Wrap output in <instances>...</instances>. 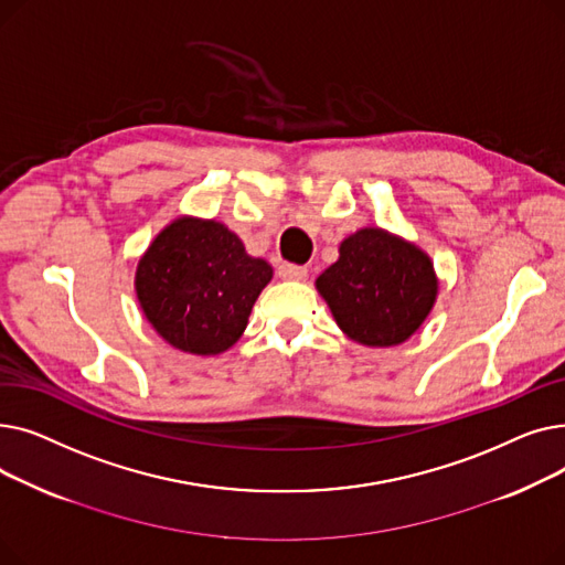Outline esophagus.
Returning <instances> with one entry per match:
<instances>
[{"label":"esophagus","instance_id":"1","mask_svg":"<svg viewBox=\"0 0 565 565\" xmlns=\"http://www.w3.org/2000/svg\"><path fill=\"white\" fill-rule=\"evenodd\" d=\"M277 273H279V277L281 279H290V281H300V279H305L307 277V267L305 265H290V263H281L279 267H277Z\"/></svg>","mask_w":565,"mask_h":565}]
</instances>
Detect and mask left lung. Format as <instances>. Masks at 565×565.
Here are the masks:
<instances>
[{"mask_svg":"<svg viewBox=\"0 0 565 565\" xmlns=\"http://www.w3.org/2000/svg\"><path fill=\"white\" fill-rule=\"evenodd\" d=\"M316 288L348 339L390 348L422 328L437 298V277L417 245L369 226L345 237Z\"/></svg>","mask_w":565,"mask_h":565,"instance_id":"obj_1","label":"left lung"}]
</instances>
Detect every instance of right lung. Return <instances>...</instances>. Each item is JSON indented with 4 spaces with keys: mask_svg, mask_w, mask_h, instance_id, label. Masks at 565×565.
<instances>
[{
    "mask_svg": "<svg viewBox=\"0 0 565 565\" xmlns=\"http://www.w3.org/2000/svg\"><path fill=\"white\" fill-rule=\"evenodd\" d=\"M273 267L245 252L241 237L215 220L178 217L137 265L143 316L173 348L220 354L243 337Z\"/></svg>",
    "mask_w": 565,
    "mask_h": 565,
    "instance_id": "obj_1",
    "label": "right lung"
}]
</instances>
